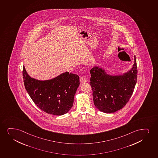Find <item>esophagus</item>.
<instances>
[{"label": "esophagus", "mask_w": 158, "mask_h": 158, "mask_svg": "<svg viewBox=\"0 0 158 158\" xmlns=\"http://www.w3.org/2000/svg\"><path fill=\"white\" fill-rule=\"evenodd\" d=\"M80 81L81 82H86V78H85V77L81 76L80 78Z\"/></svg>", "instance_id": "1"}]
</instances>
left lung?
<instances>
[{
    "instance_id": "1",
    "label": "left lung",
    "mask_w": 158,
    "mask_h": 158,
    "mask_svg": "<svg viewBox=\"0 0 158 158\" xmlns=\"http://www.w3.org/2000/svg\"><path fill=\"white\" fill-rule=\"evenodd\" d=\"M136 58L131 68L123 74H108L104 69L95 65L90 70V85L94 105L102 112L111 113L121 109L132 95L137 78Z\"/></svg>"
}]
</instances>
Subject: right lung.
<instances>
[{
	"mask_svg": "<svg viewBox=\"0 0 158 158\" xmlns=\"http://www.w3.org/2000/svg\"><path fill=\"white\" fill-rule=\"evenodd\" d=\"M24 85L27 93L40 109L48 114L62 115L73 106L80 85L77 74L65 72L48 80L32 78L23 66Z\"/></svg>",
	"mask_w": 158,
	"mask_h": 158,
	"instance_id": "obj_1",
	"label": "right lung"
}]
</instances>
